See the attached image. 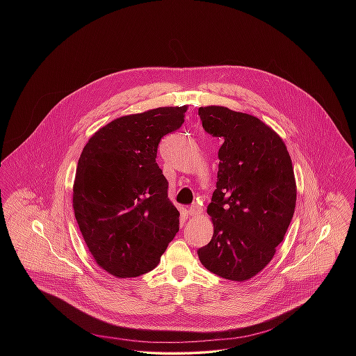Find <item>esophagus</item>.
Instances as JSON below:
<instances>
[{
    "instance_id": "1",
    "label": "esophagus",
    "mask_w": 356,
    "mask_h": 356,
    "mask_svg": "<svg viewBox=\"0 0 356 356\" xmlns=\"http://www.w3.org/2000/svg\"><path fill=\"white\" fill-rule=\"evenodd\" d=\"M189 215L191 216H199L203 213V208L199 205V204H193L191 208H189Z\"/></svg>"
}]
</instances>
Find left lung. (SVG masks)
Segmentation results:
<instances>
[{"instance_id": "obj_1", "label": "left lung", "mask_w": 356, "mask_h": 356, "mask_svg": "<svg viewBox=\"0 0 356 356\" xmlns=\"http://www.w3.org/2000/svg\"><path fill=\"white\" fill-rule=\"evenodd\" d=\"M199 116L222 147L207 208L213 234L197 254L211 273L247 281L270 263L293 218L292 160L281 137L252 115L211 105L200 106Z\"/></svg>"}]
</instances>
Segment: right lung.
Segmentation results:
<instances>
[{
	"label": "right lung",
	"instance_id": "1",
	"mask_svg": "<svg viewBox=\"0 0 356 356\" xmlns=\"http://www.w3.org/2000/svg\"><path fill=\"white\" fill-rule=\"evenodd\" d=\"M186 105L118 118L81 153L72 205L97 264L119 278L153 270L179 230V212L156 163L160 140L185 122Z\"/></svg>",
	"mask_w": 356,
	"mask_h": 356
}]
</instances>
